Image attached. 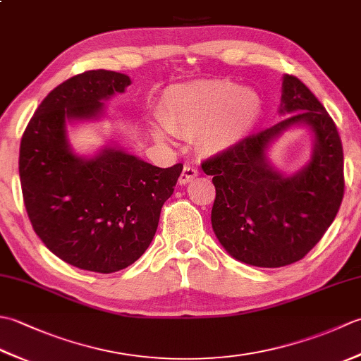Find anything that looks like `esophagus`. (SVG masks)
I'll list each match as a JSON object with an SVG mask.
<instances>
[{"instance_id":"34e87169","label":"esophagus","mask_w":361,"mask_h":361,"mask_svg":"<svg viewBox=\"0 0 361 361\" xmlns=\"http://www.w3.org/2000/svg\"><path fill=\"white\" fill-rule=\"evenodd\" d=\"M197 176H198L197 167H194V166H185V167H183V172L180 175L178 183H180V185H188V183L195 180Z\"/></svg>"}]
</instances>
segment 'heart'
Here are the masks:
<instances>
[{
  "instance_id": "1",
  "label": "heart",
  "mask_w": 361,
  "mask_h": 361,
  "mask_svg": "<svg viewBox=\"0 0 361 361\" xmlns=\"http://www.w3.org/2000/svg\"><path fill=\"white\" fill-rule=\"evenodd\" d=\"M262 114V99L251 88L231 80H200L173 87L164 94L153 127L158 140L200 135L211 150L224 152L240 144Z\"/></svg>"
}]
</instances>
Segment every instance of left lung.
<instances>
[{
	"mask_svg": "<svg viewBox=\"0 0 361 361\" xmlns=\"http://www.w3.org/2000/svg\"><path fill=\"white\" fill-rule=\"evenodd\" d=\"M279 114L287 118L202 164L216 186L211 224L221 247L262 268L290 265L307 255L332 225L344 194L338 130L295 75L282 78ZM299 126L312 132V155L299 171L283 174L267 152Z\"/></svg>",
	"mask_w": 361,
	"mask_h": 361,
	"instance_id": "8db88e82",
	"label": "left lung"
}]
</instances>
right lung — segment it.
Returning a JSON list of instances; mask_svg holds the SVG:
<instances>
[{
	"label": "right lung",
	"mask_w": 361,
	"mask_h": 361,
	"mask_svg": "<svg viewBox=\"0 0 361 361\" xmlns=\"http://www.w3.org/2000/svg\"><path fill=\"white\" fill-rule=\"evenodd\" d=\"M132 83L127 74L93 70L60 83L43 99L20 145V181L35 234L80 270L114 273L140 259L183 171L161 169L118 144L75 153L68 126L99 121L105 102Z\"/></svg>",
	"instance_id": "add662e5"
}]
</instances>
